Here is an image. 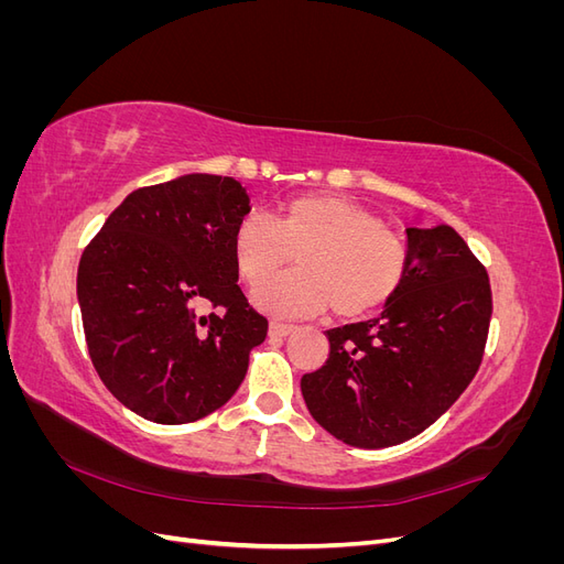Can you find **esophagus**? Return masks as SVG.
<instances>
[{
    "mask_svg": "<svg viewBox=\"0 0 564 564\" xmlns=\"http://www.w3.org/2000/svg\"><path fill=\"white\" fill-rule=\"evenodd\" d=\"M296 327L294 324H286V322H270V336H275V338H286L289 334H292Z\"/></svg>",
    "mask_w": 564,
    "mask_h": 564,
    "instance_id": "esophagus-1",
    "label": "esophagus"
}]
</instances>
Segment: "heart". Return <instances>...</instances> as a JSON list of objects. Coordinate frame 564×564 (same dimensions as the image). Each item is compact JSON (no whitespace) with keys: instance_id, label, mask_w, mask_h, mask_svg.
Listing matches in <instances>:
<instances>
[{"instance_id":"b5f03b06","label":"heart","mask_w":564,"mask_h":564,"mask_svg":"<svg viewBox=\"0 0 564 564\" xmlns=\"http://www.w3.org/2000/svg\"><path fill=\"white\" fill-rule=\"evenodd\" d=\"M297 256L300 270L269 280ZM232 256L242 280L260 286L261 308L308 317L332 308L338 319L381 311L400 292L409 270L402 237L360 204L334 195H301L275 218L247 214L235 228Z\"/></svg>"}]
</instances>
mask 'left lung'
Returning <instances> with one entry per match:
<instances>
[{"label":"left lung","mask_w":564,"mask_h":564,"mask_svg":"<svg viewBox=\"0 0 564 564\" xmlns=\"http://www.w3.org/2000/svg\"><path fill=\"white\" fill-rule=\"evenodd\" d=\"M409 270L379 317L327 332L329 360L301 379L308 412L336 440L392 447L435 423L480 369L491 286L454 228H406Z\"/></svg>","instance_id":"left-lung-1"}]
</instances>
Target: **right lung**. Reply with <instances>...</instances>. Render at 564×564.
<instances>
[{
    "label": "right lung",
    "instance_id": "1",
    "mask_svg": "<svg viewBox=\"0 0 564 564\" xmlns=\"http://www.w3.org/2000/svg\"><path fill=\"white\" fill-rule=\"evenodd\" d=\"M247 214L242 183L187 174L133 191L84 249L77 299L91 362L139 416L193 423L245 381L268 336L237 284L232 235Z\"/></svg>",
    "mask_w": 564,
    "mask_h": 564
}]
</instances>
